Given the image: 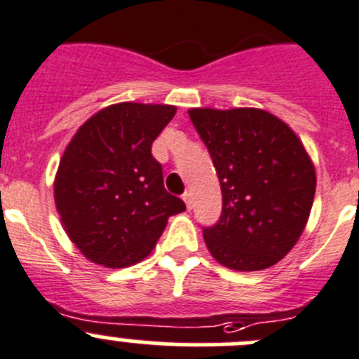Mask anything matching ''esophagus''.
<instances>
[{
    "mask_svg": "<svg viewBox=\"0 0 359 359\" xmlns=\"http://www.w3.org/2000/svg\"><path fill=\"white\" fill-rule=\"evenodd\" d=\"M182 200L186 201V206H187V208L191 210V206H193V198H191V193H189V191H186V193L182 194Z\"/></svg>",
    "mask_w": 359,
    "mask_h": 359,
    "instance_id": "obj_1",
    "label": "esophagus"
}]
</instances>
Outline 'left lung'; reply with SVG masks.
Instances as JSON below:
<instances>
[{
	"mask_svg": "<svg viewBox=\"0 0 359 359\" xmlns=\"http://www.w3.org/2000/svg\"><path fill=\"white\" fill-rule=\"evenodd\" d=\"M222 191V212L203 227L210 253L234 271L274 266L297 243L316 191L314 166L290 126L267 111L191 109Z\"/></svg>",
	"mask_w": 359,
	"mask_h": 359,
	"instance_id": "obj_1",
	"label": "left lung"
}]
</instances>
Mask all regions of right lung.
<instances>
[{"mask_svg": "<svg viewBox=\"0 0 359 359\" xmlns=\"http://www.w3.org/2000/svg\"><path fill=\"white\" fill-rule=\"evenodd\" d=\"M175 107L123 102L106 107L76 132L55 177V205L79 252L106 267L146 259L170 215L186 210L163 186L154 139Z\"/></svg>", "mask_w": 359, "mask_h": 359, "instance_id": "add662e5", "label": "right lung"}]
</instances>
